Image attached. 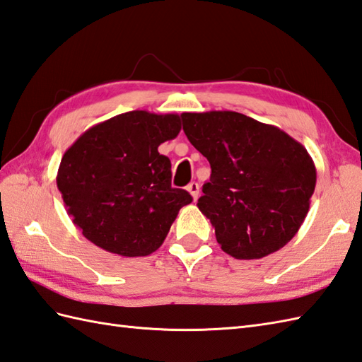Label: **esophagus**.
I'll list each match as a JSON object with an SVG mask.
<instances>
[{
	"label": "esophagus",
	"mask_w": 362,
	"mask_h": 362,
	"mask_svg": "<svg viewBox=\"0 0 362 362\" xmlns=\"http://www.w3.org/2000/svg\"><path fill=\"white\" fill-rule=\"evenodd\" d=\"M187 189H188V192L191 194V197L192 199H197L199 197V183H196V182H191L188 187H187Z\"/></svg>",
	"instance_id": "obj_1"
}]
</instances>
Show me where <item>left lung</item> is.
Segmentation results:
<instances>
[{
  "label": "left lung",
  "mask_w": 362,
  "mask_h": 362,
  "mask_svg": "<svg viewBox=\"0 0 362 362\" xmlns=\"http://www.w3.org/2000/svg\"><path fill=\"white\" fill-rule=\"evenodd\" d=\"M183 131L211 165L197 206L226 255L260 259L288 243L316 187L307 149L273 124L234 111L183 112Z\"/></svg>",
  "instance_id": "1"
}]
</instances>
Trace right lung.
I'll return each instance as SVG.
<instances>
[{
    "mask_svg": "<svg viewBox=\"0 0 362 362\" xmlns=\"http://www.w3.org/2000/svg\"><path fill=\"white\" fill-rule=\"evenodd\" d=\"M180 132L177 114L131 111L92 126L66 151L57 187L74 225L112 255L148 256L162 245L179 209L192 202L171 187L158 146Z\"/></svg>",
    "mask_w": 362,
    "mask_h": 362,
    "instance_id": "right-lung-1",
    "label": "right lung"
}]
</instances>
